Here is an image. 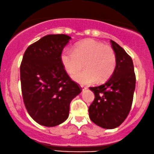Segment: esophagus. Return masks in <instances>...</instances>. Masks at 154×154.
<instances>
[{
    "instance_id": "obj_1",
    "label": "esophagus",
    "mask_w": 154,
    "mask_h": 154,
    "mask_svg": "<svg viewBox=\"0 0 154 154\" xmlns=\"http://www.w3.org/2000/svg\"><path fill=\"white\" fill-rule=\"evenodd\" d=\"M81 90H82V91H84L85 90L87 89V88L85 87V86H82V85L81 86Z\"/></svg>"
}]
</instances>
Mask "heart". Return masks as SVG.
I'll list each match as a JSON object with an SVG mask.
<instances>
[{
  "mask_svg": "<svg viewBox=\"0 0 154 154\" xmlns=\"http://www.w3.org/2000/svg\"><path fill=\"white\" fill-rule=\"evenodd\" d=\"M60 59L65 70L70 74L80 70L84 63L85 69L72 75L74 81L81 84L106 80L116 66V55L113 49L92 39L78 43L73 50H64Z\"/></svg>",
  "mask_w": 154,
  "mask_h": 154,
  "instance_id": "heart-1",
  "label": "heart"
}]
</instances>
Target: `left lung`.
I'll list each match as a JSON object with an SVG mask.
<instances>
[{"label":"left lung","instance_id":"left-lung-1","mask_svg":"<svg viewBox=\"0 0 154 154\" xmlns=\"http://www.w3.org/2000/svg\"><path fill=\"white\" fill-rule=\"evenodd\" d=\"M111 42L116 55V66L112 76L100 86L90 87L95 98L88 108L94 123L105 129L120 126L131 110L135 88L133 60L117 43Z\"/></svg>","mask_w":154,"mask_h":154}]
</instances>
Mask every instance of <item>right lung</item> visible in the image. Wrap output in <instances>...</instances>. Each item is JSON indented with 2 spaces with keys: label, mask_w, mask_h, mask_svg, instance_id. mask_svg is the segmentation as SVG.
Here are the masks:
<instances>
[{
  "label": "right lung",
  "mask_w": 154,
  "mask_h": 154,
  "mask_svg": "<svg viewBox=\"0 0 154 154\" xmlns=\"http://www.w3.org/2000/svg\"><path fill=\"white\" fill-rule=\"evenodd\" d=\"M70 39L66 34H48L29 46L23 55L20 67L23 102L41 125L54 127L65 122L70 102L81 91L61 63Z\"/></svg>",
  "instance_id": "right-lung-1"
}]
</instances>
